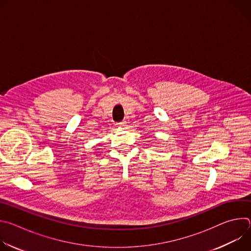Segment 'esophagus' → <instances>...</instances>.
Masks as SVG:
<instances>
[{"mask_svg": "<svg viewBox=\"0 0 251 251\" xmlns=\"http://www.w3.org/2000/svg\"><path fill=\"white\" fill-rule=\"evenodd\" d=\"M126 124H127V123H126V121H122V122L118 123V124H117V126H118V127H125V126H126Z\"/></svg>", "mask_w": 251, "mask_h": 251, "instance_id": "obj_1", "label": "esophagus"}]
</instances>
